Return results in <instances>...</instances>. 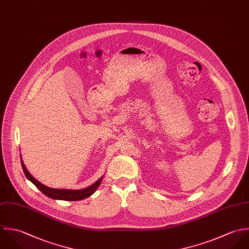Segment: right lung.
<instances>
[{"label":"right lung","instance_id":"add662e5","mask_svg":"<svg viewBox=\"0 0 249 249\" xmlns=\"http://www.w3.org/2000/svg\"><path fill=\"white\" fill-rule=\"evenodd\" d=\"M21 164L23 167V171L26 175V177L45 196H47L48 197L53 199H59V200H65V201H78V200H83V199L87 198L89 196H90L92 194L95 193V191L98 189V187L102 182V178H100L99 180L94 183L92 186L84 189V190H80V191H73V190H56V189H51L46 186H44L43 184H41L40 182H38L36 179H35L27 170L24 162L21 160Z\"/></svg>","mask_w":249,"mask_h":249}]
</instances>
